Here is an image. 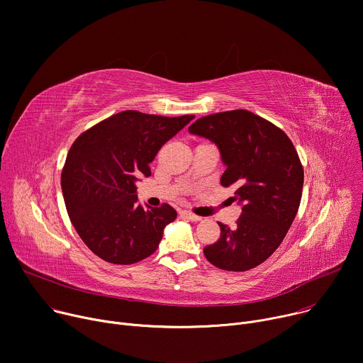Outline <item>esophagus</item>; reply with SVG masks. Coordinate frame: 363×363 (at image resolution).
<instances>
[{"label":"esophagus","mask_w":363,"mask_h":363,"mask_svg":"<svg viewBox=\"0 0 363 363\" xmlns=\"http://www.w3.org/2000/svg\"><path fill=\"white\" fill-rule=\"evenodd\" d=\"M180 215L184 216V218H187V219H190V220H193V222H197V220L202 219L200 216H197V215H194V213H191V212H189V211H182Z\"/></svg>","instance_id":"esophagus-1"}]
</instances>
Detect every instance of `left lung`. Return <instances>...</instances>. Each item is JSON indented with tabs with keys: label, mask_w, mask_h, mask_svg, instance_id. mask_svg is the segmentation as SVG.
Returning <instances> with one entry per match:
<instances>
[{
	"label": "left lung",
	"mask_w": 363,
	"mask_h": 363,
	"mask_svg": "<svg viewBox=\"0 0 363 363\" xmlns=\"http://www.w3.org/2000/svg\"><path fill=\"white\" fill-rule=\"evenodd\" d=\"M189 131L219 147L220 184L242 205L235 228L218 222L220 238L203 254L225 271L252 269L275 252L298 212L304 170L297 150L283 130L247 109L202 116Z\"/></svg>",
	"instance_id": "1"
}]
</instances>
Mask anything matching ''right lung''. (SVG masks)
<instances>
[{
	"label": "right lung",
	"instance_id": "right-lung-1",
	"mask_svg": "<svg viewBox=\"0 0 363 363\" xmlns=\"http://www.w3.org/2000/svg\"><path fill=\"white\" fill-rule=\"evenodd\" d=\"M193 118L130 109L74 140L62 170V190L72 225L95 255L130 265L155 252L177 212L167 203L141 206L135 182L151 174L158 150Z\"/></svg>",
	"mask_w": 363,
	"mask_h": 363
}]
</instances>
